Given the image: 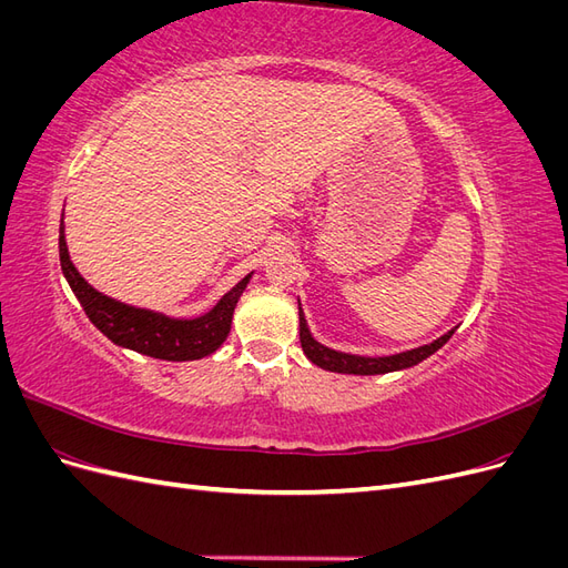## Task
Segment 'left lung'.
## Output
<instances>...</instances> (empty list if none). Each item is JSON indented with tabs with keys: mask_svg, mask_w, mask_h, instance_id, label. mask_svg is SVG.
I'll return each mask as SVG.
<instances>
[{
	"mask_svg": "<svg viewBox=\"0 0 568 568\" xmlns=\"http://www.w3.org/2000/svg\"><path fill=\"white\" fill-rule=\"evenodd\" d=\"M298 320H301V348L305 353V357L315 363L322 369L329 372H338V374H386V372H395V369H405L422 363L428 355H434L440 346L450 341V336L455 334V329H450L448 334H443L440 338H436L434 343H426V346L412 348L398 355H384V357H365V355H351V353H338L322 346L317 343L307 329V322L303 317L301 303H298Z\"/></svg>",
	"mask_w": 568,
	"mask_h": 568,
	"instance_id": "left-lung-1",
	"label": "left lung"
}]
</instances>
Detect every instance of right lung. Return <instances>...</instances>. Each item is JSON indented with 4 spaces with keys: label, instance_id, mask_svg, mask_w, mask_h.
Returning a JSON list of instances; mask_svg holds the SVG:
<instances>
[{
    "label": "right lung",
    "instance_id": "add662e5",
    "mask_svg": "<svg viewBox=\"0 0 568 568\" xmlns=\"http://www.w3.org/2000/svg\"><path fill=\"white\" fill-rule=\"evenodd\" d=\"M59 257L63 277L71 284L84 315L90 317V322L101 334L109 336L115 346H123L149 357L173 359V363L205 357L222 346V341L230 334L234 307L251 280V274H246V277L234 288H230L227 294L217 301L213 311L205 315L194 320H175L161 313L144 311V307H134L109 298L84 282L82 274L71 263V255H68L63 217L59 227Z\"/></svg>",
    "mask_w": 568,
    "mask_h": 568
}]
</instances>
